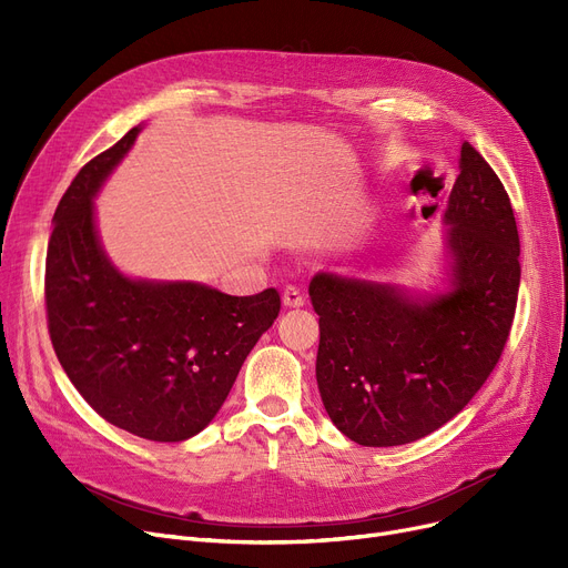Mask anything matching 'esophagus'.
I'll list each match as a JSON object with an SVG mask.
<instances>
[{
	"mask_svg": "<svg viewBox=\"0 0 568 568\" xmlns=\"http://www.w3.org/2000/svg\"><path fill=\"white\" fill-rule=\"evenodd\" d=\"M283 304L287 306V308H302L304 306V294L296 290L294 285H287L285 290H283Z\"/></svg>",
	"mask_w": 568,
	"mask_h": 568,
	"instance_id": "esophagus-1",
	"label": "esophagus"
}]
</instances>
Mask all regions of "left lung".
Returning a JSON list of instances; mask_svg holds the SVG:
<instances>
[{"instance_id":"left-lung-1","label":"left lung","mask_w":568,"mask_h":568,"mask_svg":"<svg viewBox=\"0 0 568 568\" xmlns=\"http://www.w3.org/2000/svg\"><path fill=\"white\" fill-rule=\"evenodd\" d=\"M454 290L412 302L396 287L334 274L311 281L320 315L317 386L336 428L362 446H398L442 428L490 377L520 287L509 193L469 142L444 214Z\"/></svg>"}]
</instances>
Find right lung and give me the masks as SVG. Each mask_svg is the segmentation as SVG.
<instances>
[{
    "label": "right lung",
    "mask_w": 568,
    "mask_h": 568,
    "mask_svg": "<svg viewBox=\"0 0 568 568\" xmlns=\"http://www.w3.org/2000/svg\"><path fill=\"white\" fill-rule=\"evenodd\" d=\"M138 129L75 174L45 257L48 332L80 396L116 428L152 442L197 435L281 313L266 287L230 296L197 283L129 281L103 255L92 197Z\"/></svg>",
    "instance_id": "add662e5"
}]
</instances>
